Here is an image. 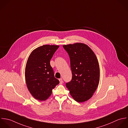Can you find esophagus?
<instances>
[{
    "label": "esophagus",
    "instance_id": "1",
    "mask_svg": "<svg viewBox=\"0 0 128 128\" xmlns=\"http://www.w3.org/2000/svg\"><path fill=\"white\" fill-rule=\"evenodd\" d=\"M59 82H60V84H63V80H62V79H59Z\"/></svg>",
    "mask_w": 128,
    "mask_h": 128
}]
</instances>
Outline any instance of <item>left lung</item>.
<instances>
[{"label": "left lung", "instance_id": "8db88e82", "mask_svg": "<svg viewBox=\"0 0 128 128\" xmlns=\"http://www.w3.org/2000/svg\"><path fill=\"white\" fill-rule=\"evenodd\" d=\"M68 53L72 78L66 84L72 98L77 102L90 99L97 89L100 81V67L97 58L86 44L75 43L64 45Z\"/></svg>", "mask_w": 128, "mask_h": 128}]
</instances>
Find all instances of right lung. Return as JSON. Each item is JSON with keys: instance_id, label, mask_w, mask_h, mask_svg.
<instances>
[{"instance_id": "right-lung-1", "label": "right lung", "mask_w": 128, "mask_h": 128, "mask_svg": "<svg viewBox=\"0 0 128 128\" xmlns=\"http://www.w3.org/2000/svg\"><path fill=\"white\" fill-rule=\"evenodd\" d=\"M59 47L54 45L38 47L32 51L27 59L25 70L26 85L33 97L39 101L47 99L52 89L59 83L50 64Z\"/></svg>"}]
</instances>
